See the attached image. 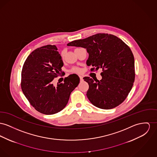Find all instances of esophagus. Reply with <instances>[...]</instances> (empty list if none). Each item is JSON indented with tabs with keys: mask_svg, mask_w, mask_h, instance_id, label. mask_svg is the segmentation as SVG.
Returning <instances> with one entry per match:
<instances>
[{
	"mask_svg": "<svg viewBox=\"0 0 157 157\" xmlns=\"http://www.w3.org/2000/svg\"><path fill=\"white\" fill-rule=\"evenodd\" d=\"M80 80L81 82L83 80V77H82V76H80Z\"/></svg>",
	"mask_w": 157,
	"mask_h": 157,
	"instance_id": "1",
	"label": "esophagus"
}]
</instances>
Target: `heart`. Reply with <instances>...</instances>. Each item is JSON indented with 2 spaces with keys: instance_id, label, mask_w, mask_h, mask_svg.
<instances>
[{
  "instance_id": "obj_1",
  "label": "heart",
  "mask_w": 157,
  "mask_h": 157,
  "mask_svg": "<svg viewBox=\"0 0 157 157\" xmlns=\"http://www.w3.org/2000/svg\"><path fill=\"white\" fill-rule=\"evenodd\" d=\"M72 72L75 73H81V70L78 68H74L72 69Z\"/></svg>"
}]
</instances>
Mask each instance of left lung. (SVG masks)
Returning <instances> with one entry per match:
<instances>
[{"instance_id": "obj_1", "label": "left lung", "mask_w": 157, "mask_h": 157, "mask_svg": "<svg viewBox=\"0 0 157 157\" xmlns=\"http://www.w3.org/2000/svg\"><path fill=\"white\" fill-rule=\"evenodd\" d=\"M67 46L86 49L89 53L86 64L94 67L91 71L102 69L101 80L89 77L83 78L89 84L86 95L90 102L104 109L121 104L135 81V59L130 48L117 36L105 33L74 40Z\"/></svg>"}]
</instances>
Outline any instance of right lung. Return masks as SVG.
I'll list each match as a JSON object with an SVG mask.
<instances>
[{
	"label": "right lung",
	"mask_w": 157,
	"mask_h": 157,
	"mask_svg": "<svg viewBox=\"0 0 157 157\" xmlns=\"http://www.w3.org/2000/svg\"><path fill=\"white\" fill-rule=\"evenodd\" d=\"M57 51L51 44L36 49L26 59L21 72L23 94L36 110L46 115L63 110L80 83L78 76L73 74L65 77L63 83L53 86V80L62 74L63 65Z\"/></svg>",
	"instance_id": "1"
}]
</instances>
